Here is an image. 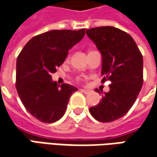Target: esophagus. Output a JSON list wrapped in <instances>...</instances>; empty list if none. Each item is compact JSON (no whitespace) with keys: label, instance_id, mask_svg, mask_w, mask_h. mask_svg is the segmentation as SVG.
<instances>
[{"label":"esophagus","instance_id":"esophagus-1","mask_svg":"<svg viewBox=\"0 0 157 157\" xmlns=\"http://www.w3.org/2000/svg\"><path fill=\"white\" fill-rule=\"evenodd\" d=\"M81 91L84 93V94H88V93L90 92V90H89V89H81Z\"/></svg>","mask_w":157,"mask_h":157}]
</instances>
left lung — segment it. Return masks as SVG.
<instances>
[{
  "label": "left lung",
  "mask_w": 157,
  "mask_h": 157,
  "mask_svg": "<svg viewBox=\"0 0 157 157\" xmlns=\"http://www.w3.org/2000/svg\"><path fill=\"white\" fill-rule=\"evenodd\" d=\"M102 55V82L110 80L98 105L90 108L93 118L112 122L123 117L133 106L143 83V58L133 38L113 26L86 30Z\"/></svg>",
  "instance_id": "obj_1"
}]
</instances>
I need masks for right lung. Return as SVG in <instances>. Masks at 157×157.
Instances as JSON below:
<instances>
[{
	"label": "right lung",
	"instance_id": "1",
	"mask_svg": "<svg viewBox=\"0 0 157 157\" xmlns=\"http://www.w3.org/2000/svg\"><path fill=\"white\" fill-rule=\"evenodd\" d=\"M85 29L52 30L32 38L17 60L16 88L25 109L44 123L55 122L65 114L69 98L78 89L52 80L70 50L82 40Z\"/></svg>",
	"mask_w": 157,
	"mask_h": 157
}]
</instances>
